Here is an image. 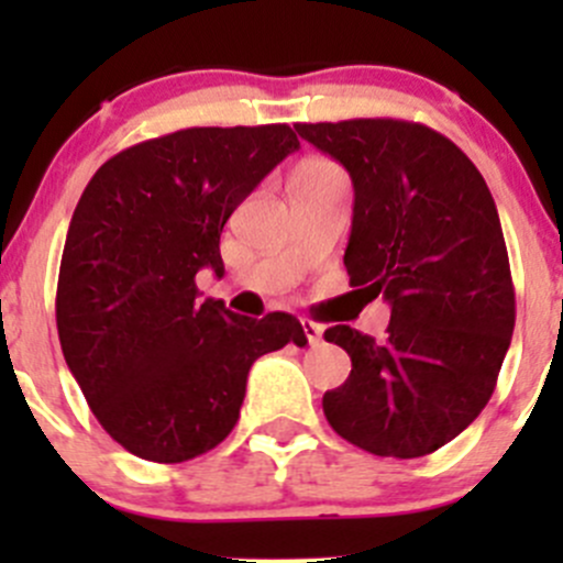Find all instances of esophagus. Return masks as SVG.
<instances>
[{
	"mask_svg": "<svg viewBox=\"0 0 563 563\" xmlns=\"http://www.w3.org/2000/svg\"><path fill=\"white\" fill-rule=\"evenodd\" d=\"M302 329H305V338H308L310 345H318L321 343V334H323V327L321 323L310 321V318H302Z\"/></svg>",
	"mask_w": 563,
	"mask_h": 563,
	"instance_id": "esophagus-1",
	"label": "esophagus"
}]
</instances>
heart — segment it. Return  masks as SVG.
I'll list each match as a JSON object with an SVG mask.
<instances>
[{"mask_svg":"<svg viewBox=\"0 0 563 563\" xmlns=\"http://www.w3.org/2000/svg\"><path fill=\"white\" fill-rule=\"evenodd\" d=\"M332 163H327V161H318V157H313V161H305V163H299L297 168H294V174L291 176H297V174H313V172H332Z\"/></svg>","mask_w":563,"mask_h":563,"instance_id":"obj_1","label":"heart"}]
</instances>
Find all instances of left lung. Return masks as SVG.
Segmentation results:
<instances>
[{"label":"left lung","instance_id":"1","mask_svg":"<svg viewBox=\"0 0 563 563\" xmlns=\"http://www.w3.org/2000/svg\"><path fill=\"white\" fill-rule=\"evenodd\" d=\"M354 185L343 264L389 302L387 338L338 323L351 356L323 395L334 433L378 457H422L463 433L496 389L515 329V288L496 201L446 135L402 119L294 124Z\"/></svg>","mask_w":563,"mask_h":563}]
</instances>
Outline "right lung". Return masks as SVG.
<instances>
[{
    "label": "right lung",
    "mask_w": 563,
    "mask_h": 563,
    "mask_svg": "<svg viewBox=\"0 0 563 563\" xmlns=\"http://www.w3.org/2000/svg\"><path fill=\"white\" fill-rule=\"evenodd\" d=\"M299 150L288 124L187 128L119 152L89 179L56 286L62 354L117 444L152 463L214 450L234 430L258 356L305 345L288 313L198 299L223 275L225 220Z\"/></svg>",
    "instance_id": "add662e5"
}]
</instances>
